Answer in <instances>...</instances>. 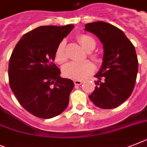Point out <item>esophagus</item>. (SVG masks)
I'll return each mask as SVG.
<instances>
[{"label": "esophagus", "mask_w": 147, "mask_h": 147, "mask_svg": "<svg viewBox=\"0 0 147 147\" xmlns=\"http://www.w3.org/2000/svg\"><path fill=\"white\" fill-rule=\"evenodd\" d=\"M82 83H83V82L81 81H80V80H74V84L76 85H81Z\"/></svg>", "instance_id": "obj_1"}]
</instances>
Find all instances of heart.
Masks as SVG:
<instances>
[{
	"mask_svg": "<svg viewBox=\"0 0 147 147\" xmlns=\"http://www.w3.org/2000/svg\"><path fill=\"white\" fill-rule=\"evenodd\" d=\"M77 41L80 45L87 51V57L96 64H98L102 61L100 55L94 51L96 47V41L94 38L85 34H80L77 36ZM67 55L66 53V42L61 41L57 47L55 54V60L58 64H63L67 60ZM93 64L85 60L83 62H71L63 67V74L64 76L75 80L84 79L94 71Z\"/></svg>",
	"mask_w": 147,
	"mask_h": 147,
	"instance_id": "heart-1",
	"label": "heart"
}]
</instances>
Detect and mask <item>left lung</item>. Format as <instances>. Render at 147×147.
Here are the masks:
<instances>
[{
    "instance_id": "left-lung-1",
    "label": "left lung",
    "mask_w": 147,
    "mask_h": 147,
    "mask_svg": "<svg viewBox=\"0 0 147 147\" xmlns=\"http://www.w3.org/2000/svg\"><path fill=\"white\" fill-rule=\"evenodd\" d=\"M85 30L94 34L104 47L102 67L95 76L98 81L89 98L98 108H117L130 96L136 82L138 60L134 46L121 30L106 22L88 23Z\"/></svg>"
}]
</instances>
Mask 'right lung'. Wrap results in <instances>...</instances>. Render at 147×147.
Wrapping results in <instances>:
<instances>
[{
	"label": "right lung",
	"instance_id": "1",
	"mask_svg": "<svg viewBox=\"0 0 147 147\" xmlns=\"http://www.w3.org/2000/svg\"><path fill=\"white\" fill-rule=\"evenodd\" d=\"M73 28L68 24L35 28L22 36L11 55L10 88L21 105L35 117H55L69 105L73 81L60 77L54 60L57 47Z\"/></svg>",
	"mask_w": 147,
	"mask_h": 147
}]
</instances>
